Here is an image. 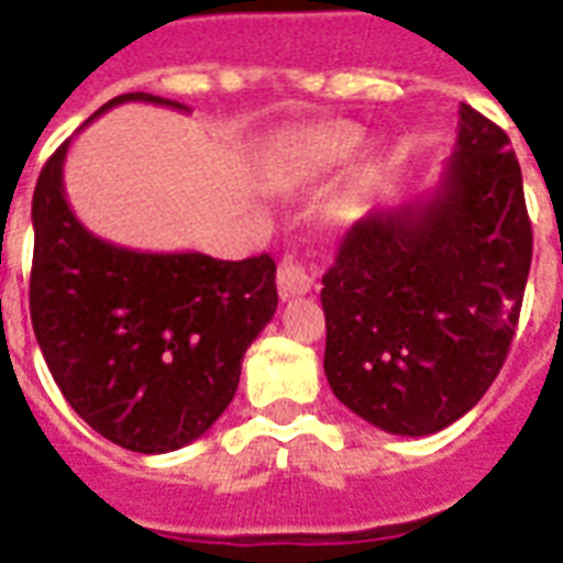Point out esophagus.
I'll use <instances>...</instances> for the list:
<instances>
[{"mask_svg": "<svg viewBox=\"0 0 563 563\" xmlns=\"http://www.w3.org/2000/svg\"><path fill=\"white\" fill-rule=\"evenodd\" d=\"M309 289H312V274L295 256H283L280 268H277V291H280V298L286 300L295 298V295H307Z\"/></svg>", "mask_w": 563, "mask_h": 563, "instance_id": "34e87169", "label": "esophagus"}]
</instances>
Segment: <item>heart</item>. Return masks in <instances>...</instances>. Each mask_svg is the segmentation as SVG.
<instances>
[{
	"mask_svg": "<svg viewBox=\"0 0 563 563\" xmlns=\"http://www.w3.org/2000/svg\"><path fill=\"white\" fill-rule=\"evenodd\" d=\"M362 131L356 125L330 122V125L309 128L295 140L289 152V172L295 178H316L333 172L360 152Z\"/></svg>",
	"mask_w": 563,
	"mask_h": 563,
	"instance_id": "obj_1",
	"label": "heart"
}]
</instances>
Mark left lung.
Segmentation results:
<instances>
[{"label":"left lung","mask_w":563,"mask_h":563,"mask_svg":"<svg viewBox=\"0 0 563 563\" xmlns=\"http://www.w3.org/2000/svg\"><path fill=\"white\" fill-rule=\"evenodd\" d=\"M529 265L520 163L506 131L462 104L435 192L362 216L321 280L335 397L391 435L450 427L506 362Z\"/></svg>","instance_id":"8db88e82"}]
</instances>
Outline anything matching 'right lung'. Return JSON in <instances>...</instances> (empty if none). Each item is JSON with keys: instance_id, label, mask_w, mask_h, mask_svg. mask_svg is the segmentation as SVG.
Instances as JSON below:
<instances>
[{"instance_id": "1", "label": "right lung", "mask_w": 563, "mask_h": 563, "mask_svg": "<svg viewBox=\"0 0 563 563\" xmlns=\"http://www.w3.org/2000/svg\"><path fill=\"white\" fill-rule=\"evenodd\" d=\"M125 101L187 110L125 92L96 117ZM66 152L69 140L46 161L31 201L34 335L66 402L99 435L131 453H172L233 400L242 356L277 309V265L268 254L228 263L104 242L66 201Z\"/></svg>"}]
</instances>
